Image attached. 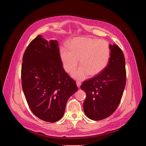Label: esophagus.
<instances>
[{
    "instance_id": "34e87169",
    "label": "esophagus",
    "mask_w": 146,
    "mask_h": 146,
    "mask_svg": "<svg viewBox=\"0 0 146 146\" xmlns=\"http://www.w3.org/2000/svg\"><path fill=\"white\" fill-rule=\"evenodd\" d=\"M76 84H77V87L79 88V87L81 86V82H80V81H77V82H76Z\"/></svg>"
}]
</instances>
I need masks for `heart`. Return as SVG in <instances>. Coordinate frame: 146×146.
I'll return each instance as SVG.
<instances>
[{"label":"heart","mask_w":146,"mask_h":146,"mask_svg":"<svg viewBox=\"0 0 146 146\" xmlns=\"http://www.w3.org/2000/svg\"><path fill=\"white\" fill-rule=\"evenodd\" d=\"M110 53L107 41L86 37L73 39L69 43V48L62 47L59 51L62 65L68 73L76 68L80 59L81 65L72 73V76L77 80L102 72L109 63Z\"/></svg>","instance_id":"b5f03b06"}]
</instances>
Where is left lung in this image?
<instances>
[{
    "label": "left lung",
    "instance_id": "left-lung-1",
    "mask_svg": "<svg viewBox=\"0 0 146 146\" xmlns=\"http://www.w3.org/2000/svg\"><path fill=\"white\" fill-rule=\"evenodd\" d=\"M110 57L106 68L81 86L87 96L83 103L84 113L94 121L105 119L115 111L126 84L123 52L116 44H110Z\"/></svg>",
    "mask_w": 146,
    "mask_h": 146
}]
</instances>
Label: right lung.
<instances>
[{"mask_svg":"<svg viewBox=\"0 0 146 146\" xmlns=\"http://www.w3.org/2000/svg\"><path fill=\"white\" fill-rule=\"evenodd\" d=\"M23 61L22 87L30 109L44 121H58L68 99L78 90L63 68L58 42L37 36L28 45Z\"/></svg>","mask_w":146,"mask_h":146,"instance_id":"obj_1","label":"right lung"}]
</instances>
